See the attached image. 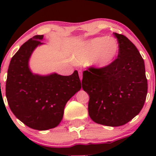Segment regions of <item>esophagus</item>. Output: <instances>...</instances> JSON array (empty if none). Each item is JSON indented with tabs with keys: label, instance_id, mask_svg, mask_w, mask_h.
Listing matches in <instances>:
<instances>
[{
	"label": "esophagus",
	"instance_id": "esophagus-1",
	"mask_svg": "<svg viewBox=\"0 0 156 156\" xmlns=\"http://www.w3.org/2000/svg\"><path fill=\"white\" fill-rule=\"evenodd\" d=\"M78 74H79L80 79H81V80H82V72H81V70H78Z\"/></svg>",
	"mask_w": 156,
	"mask_h": 156
}]
</instances>
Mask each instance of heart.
I'll return each mask as SVG.
<instances>
[{
  "label": "heart",
  "instance_id": "1",
  "mask_svg": "<svg viewBox=\"0 0 156 156\" xmlns=\"http://www.w3.org/2000/svg\"><path fill=\"white\" fill-rule=\"evenodd\" d=\"M119 45L112 37L101 36L81 44L75 50L73 61L84 64L91 61L94 66L103 68L111 64L117 56Z\"/></svg>",
  "mask_w": 156,
  "mask_h": 156
}]
</instances>
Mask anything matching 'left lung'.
I'll return each mask as SVG.
<instances>
[{
  "mask_svg": "<svg viewBox=\"0 0 156 156\" xmlns=\"http://www.w3.org/2000/svg\"><path fill=\"white\" fill-rule=\"evenodd\" d=\"M118 57L103 68L83 72L82 88L90 97L88 113L94 122L110 127L125 125L142 109L148 84L144 59L123 34L114 33Z\"/></svg>",
  "mask_w": 156,
  "mask_h": 156,
  "instance_id": "left-lung-1",
  "label": "left lung"
}]
</instances>
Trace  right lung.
Instances as JSON below:
<instances>
[{"label":"right lung","instance_id":"add662e5","mask_svg":"<svg viewBox=\"0 0 156 156\" xmlns=\"http://www.w3.org/2000/svg\"><path fill=\"white\" fill-rule=\"evenodd\" d=\"M43 37L34 36L20 47L11 59L6 81L11 111L28 127L39 130L57 126L66 103L81 88L77 70L69 76L31 73L29 59L36 47L43 44Z\"/></svg>","mask_w":156,"mask_h":156}]
</instances>
